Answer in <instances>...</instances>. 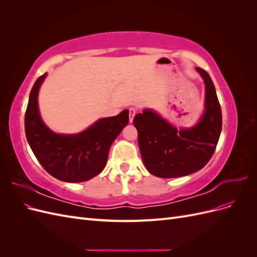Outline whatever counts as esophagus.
<instances>
[{
	"label": "esophagus",
	"mask_w": 257,
	"mask_h": 257,
	"mask_svg": "<svg viewBox=\"0 0 257 257\" xmlns=\"http://www.w3.org/2000/svg\"><path fill=\"white\" fill-rule=\"evenodd\" d=\"M128 111H130V122H133V119L136 114V109L135 108H130Z\"/></svg>",
	"instance_id": "34e87169"
}]
</instances>
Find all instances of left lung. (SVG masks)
Returning a JSON list of instances; mask_svg holds the SVG:
<instances>
[{
  "mask_svg": "<svg viewBox=\"0 0 257 257\" xmlns=\"http://www.w3.org/2000/svg\"><path fill=\"white\" fill-rule=\"evenodd\" d=\"M206 85L205 112L191 128L178 130L157 112L145 109L133 123L146 168L160 178L188 176L211 159L222 131V110L209 74L196 68Z\"/></svg>",
  "mask_w": 257,
  "mask_h": 257,
  "instance_id": "8db88e82",
  "label": "left lung"
}]
</instances>
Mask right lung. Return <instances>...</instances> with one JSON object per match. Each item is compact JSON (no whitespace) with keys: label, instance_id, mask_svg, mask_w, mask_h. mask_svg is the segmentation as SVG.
<instances>
[{"label":"right lung","instance_id":"add662e5","mask_svg":"<svg viewBox=\"0 0 257 257\" xmlns=\"http://www.w3.org/2000/svg\"><path fill=\"white\" fill-rule=\"evenodd\" d=\"M47 74L38 78L30 93L25 115L28 143L46 172L65 182H83L104 169L108 152L128 123V110L99 119L79 134L63 135L49 130L38 111L37 96Z\"/></svg>","mask_w":257,"mask_h":257}]
</instances>
